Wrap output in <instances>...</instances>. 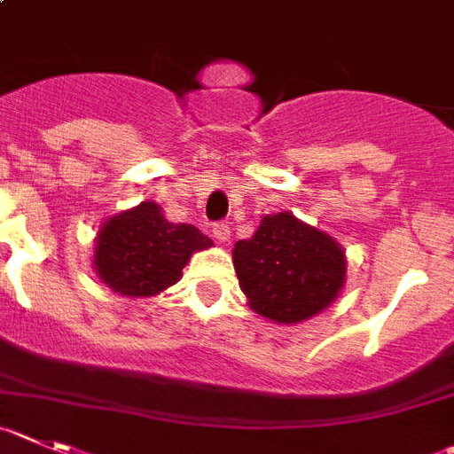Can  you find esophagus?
I'll list each match as a JSON object with an SVG mask.
<instances>
[{"label":"esophagus","mask_w":454,"mask_h":454,"mask_svg":"<svg viewBox=\"0 0 454 454\" xmlns=\"http://www.w3.org/2000/svg\"><path fill=\"white\" fill-rule=\"evenodd\" d=\"M212 238L219 244H226L228 239H231V228H228L226 223H216V226L212 228Z\"/></svg>","instance_id":"obj_1"}]
</instances>
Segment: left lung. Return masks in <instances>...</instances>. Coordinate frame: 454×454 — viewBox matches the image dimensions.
<instances>
[{
  "label": "left lung",
  "instance_id": "8db88e82",
  "mask_svg": "<svg viewBox=\"0 0 454 454\" xmlns=\"http://www.w3.org/2000/svg\"><path fill=\"white\" fill-rule=\"evenodd\" d=\"M247 303L274 325H299L336 301L347 278L345 249L293 212L265 215L232 249Z\"/></svg>",
  "mask_w": 454,
  "mask_h": 454
}]
</instances>
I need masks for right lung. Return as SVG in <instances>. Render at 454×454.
<instances>
[{"instance_id": "obj_1", "label": "right lung", "mask_w": 454, "mask_h": 454, "mask_svg": "<svg viewBox=\"0 0 454 454\" xmlns=\"http://www.w3.org/2000/svg\"><path fill=\"white\" fill-rule=\"evenodd\" d=\"M212 239L192 223H171L161 207L144 200L105 219L96 235L93 270L121 297H155L176 286L196 251Z\"/></svg>"}]
</instances>
